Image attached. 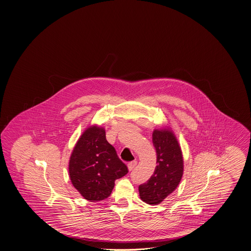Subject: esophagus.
I'll return each mask as SVG.
<instances>
[{
  "mask_svg": "<svg viewBox=\"0 0 251 251\" xmlns=\"http://www.w3.org/2000/svg\"><path fill=\"white\" fill-rule=\"evenodd\" d=\"M136 164H137V161L136 160H133V161H131V162H129L128 163V170L131 172V171H133L134 169H135V167H136Z\"/></svg>",
  "mask_w": 251,
  "mask_h": 251,
  "instance_id": "esophagus-1",
  "label": "esophagus"
}]
</instances>
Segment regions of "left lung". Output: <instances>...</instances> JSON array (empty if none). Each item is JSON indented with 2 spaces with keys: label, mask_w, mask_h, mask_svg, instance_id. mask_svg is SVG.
<instances>
[{
  "label": "left lung",
  "mask_w": 251,
  "mask_h": 251,
  "mask_svg": "<svg viewBox=\"0 0 251 251\" xmlns=\"http://www.w3.org/2000/svg\"><path fill=\"white\" fill-rule=\"evenodd\" d=\"M157 166L151 179L138 187L141 200L158 204L177 188L183 173V159L176 137L169 130H155L152 136Z\"/></svg>",
  "instance_id": "obj_1"
}]
</instances>
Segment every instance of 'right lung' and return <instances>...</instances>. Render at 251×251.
<instances>
[{"label": "right lung", "mask_w": 251, "mask_h": 251, "mask_svg": "<svg viewBox=\"0 0 251 251\" xmlns=\"http://www.w3.org/2000/svg\"><path fill=\"white\" fill-rule=\"evenodd\" d=\"M72 184L86 200L98 201L110 196L115 179L127 174V166L108 142L104 129L92 126L79 137L69 165Z\"/></svg>", "instance_id": "obj_1"}]
</instances>
